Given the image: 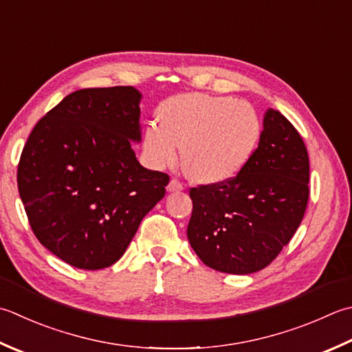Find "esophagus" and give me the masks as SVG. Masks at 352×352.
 Returning a JSON list of instances; mask_svg holds the SVG:
<instances>
[{
  "instance_id": "esophagus-1",
  "label": "esophagus",
  "mask_w": 352,
  "mask_h": 352,
  "mask_svg": "<svg viewBox=\"0 0 352 352\" xmlns=\"http://www.w3.org/2000/svg\"><path fill=\"white\" fill-rule=\"evenodd\" d=\"M183 189H184L183 184L178 182V180H175V178H174V180H170L169 184H168V190L169 192H182Z\"/></svg>"
}]
</instances>
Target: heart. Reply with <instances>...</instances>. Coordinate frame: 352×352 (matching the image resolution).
I'll return each mask as SVG.
<instances>
[{"instance_id": "1", "label": "heart", "mask_w": 352, "mask_h": 352, "mask_svg": "<svg viewBox=\"0 0 352 352\" xmlns=\"http://www.w3.org/2000/svg\"><path fill=\"white\" fill-rule=\"evenodd\" d=\"M261 137V120L245 100L230 96L184 93L166 99L158 122L144 129L143 149L151 166L174 164L182 146L186 172L204 184L235 178L249 164Z\"/></svg>"}]
</instances>
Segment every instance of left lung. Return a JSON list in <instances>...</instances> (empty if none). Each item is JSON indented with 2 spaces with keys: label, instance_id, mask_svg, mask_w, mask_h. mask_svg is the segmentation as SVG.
Listing matches in <instances>:
<instances>
[{
  "label": "left lung",
  "instance_id": "left-lung-1",
  "mask_svg": "<svg viewBox=\"0 0 352 352\" xmlns=\"http://www.w3.org/2000/svg\"><path fill=\"white\" fill-rule=\"evenodd\" d=\"M308 180L304 140L278 109L268 108L258 148L243 172L221 184L190 189V247L213 270H263L300 226Z\"/></svg>",
  "mask_w": 352,
  "mask_h": 352
}]
</instances>
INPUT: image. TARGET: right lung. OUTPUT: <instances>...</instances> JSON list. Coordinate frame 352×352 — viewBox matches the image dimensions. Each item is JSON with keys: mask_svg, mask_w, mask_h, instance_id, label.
Masks as SVG:
<instances>
[{"mask_svg": "<svg viewBox=\"0 0 352 352\" xmlns=\"http://www.w3.org/2000/svg\"><path fill=\"white\" fill-rule=\"evenodd\" d=\"M142 93L134 87L84 88L41 119L18 166V190L45 249L82 270L119 261L169 177L143 168Z\"/></svg>", "mask_w": 352, "mask_h": 352, "instance_id": "obj_1", "label": "right lung"}]
</instances>
